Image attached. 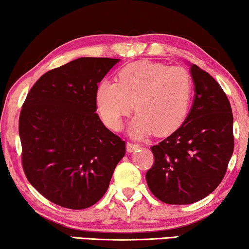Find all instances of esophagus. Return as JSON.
<instances>
[{
  "mask_svg": "<svg viewBox=\"0 0 249 249\" xmlns=\"http://www.w3.org/2000/svg\"><path fill=\"white\" fill-rule=\"evenodd\" d=\"M139 147H141V145L137 144V142H127V151L129 153L136 151V149H138Z\"/></svg>",
  "mask_w": 249,
  "mask_h": 249,
  "instance_id": "34e87169",
  "label": "esophagus"
}]
</instances>
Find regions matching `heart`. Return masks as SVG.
I'll list each match as a JSON object with an SVG mask.
<instances>
[{
	"instance_id": "heart-1",
	"label": "heart",
	"mask_w": 249,
	"mask_h": 249,
	"mask_svg": "<svg viewBox=\"0 0 249 249\" xmlns=\"http://www.w3.org/2000/svg\"><path fill=\"white\" fill-rule=\"evenodd\" d=\"M194 83L188 71L168 64L138 61L122 68L117 81L103 80L95 91L97 110L105 124L119 130L134 110L130 124L135 137L155 131L159 136L175 132L189 113Z\"/></svg>"
}]
</instances>
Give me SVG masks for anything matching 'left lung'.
Segmentation results:
<instances>
[{"label":"left lung","mask_w":249,"mask_h":249,"mask_svg":"<svg viewBox=\"0 0 249 249\" xmlns=\"http://www.w3.org/2000/svg\"><path fill=\"white\" fill-rule=\"evenodd\" d=\"M195 97L188 117L172 135L152 146L154 164L146 173L156 198L186 205L210 195L227 172L233 153V117L217 81L192 64Z\"/></svg>","instance_id":"left-lung-1"}]
</instances>
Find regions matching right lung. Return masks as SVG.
<instances>
[{"mask_svg": "<svg viewBox=\"0 0 249 249\" xmlns=\"http://www.w3.org/2000/svg\"><path fill=\"white\" fill-rule=\"evenodd\" d=\"M119 59L79 57L47 71L32 87L19 118L22 168L51 202L83 210L100 200L125 142L96 113L95 91Z\"/></svg>", "mask_w": 249, "mask_h": 249, "instance_id": "obj_1", "label": "right lung"}]
</instances>
